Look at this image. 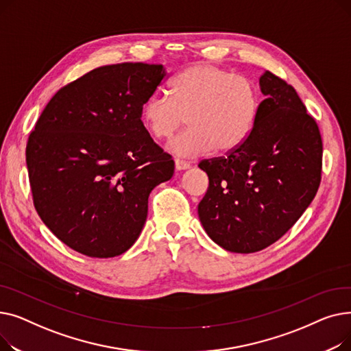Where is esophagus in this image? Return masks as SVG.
<instances>
[{
	"mask_svg": "<svg viewBox=\"0 0 351 351\" xmlns=\"http://www.w3.org/2000/svg\"><path fill=\"white\" fill-rule=\"evenodd\" d=\"M175 168H176V171H185V169L191 168V163L186 160H182V159H175Z\"/></svg>",
	"mask_w": 351,
	"mask_h": 351,
	"instance_id": "obj_1",
	"label": "esophagus"
}]
</instances>
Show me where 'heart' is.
Instances as JSON below:
<instances>
[{
  "mask_svg": "<svg viewBox=\"0 0 351 351\" xmlns=\"http://www.w3.org/2000/svg\"><path fill=\"white\" fill-rule=\"evenodd\" d=\"M261 108L256 85L246 77L210 62L182 69L171 84V97L156 92L142 108V121L155 139L165 141L183 126L189 129L171 142L182 156L230 151L252 131Z\"/></svg>",
  "mask_w": 351,
  "mask_h": 351,
  "instance_id": "heart-1",
  "label": "heart"
}]
</instances>
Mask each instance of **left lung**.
Segmentation results:
<instances>
[{"label":"left lung","mask_w":351,"mask_h":351,"mask_svg":"<svg viewBox=\"0 0 351 351\" xmlns=\"http://www.w3.org/2000/svg\"><path fill=\"white\" fill-rule=\"evenodd\" d=\"M266 99L245 141L225 156L200 160L209 188L197 206L215 243L234 253L273 245L299 220L322 180L319 126L296 89L266 71Z\"/></svg>","instance_id":"obj_1"}]
</instances>
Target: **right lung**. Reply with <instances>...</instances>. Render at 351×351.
I'll list each match as a JSON object with an SVG mask.
<instances>
[{
  "label": "right lung",
  "instance_id": "obj_1",
  "mask_svg": "<svg viewBox=\"0 0 351 351\" xmlns=\"http://www.w3.org/2000/svg\"><path fill=\"white\" fill-rule=\"evenodd\" d=\"M165 77L162 65L143 62L92 69L51 98L31 131L25 156L34 206L75 252H126L145 225L151 191L172 178V156L141 119Z\"/></svg>",
  "mask_w": 351,
  "mask_h": 351
}]
</instances>
